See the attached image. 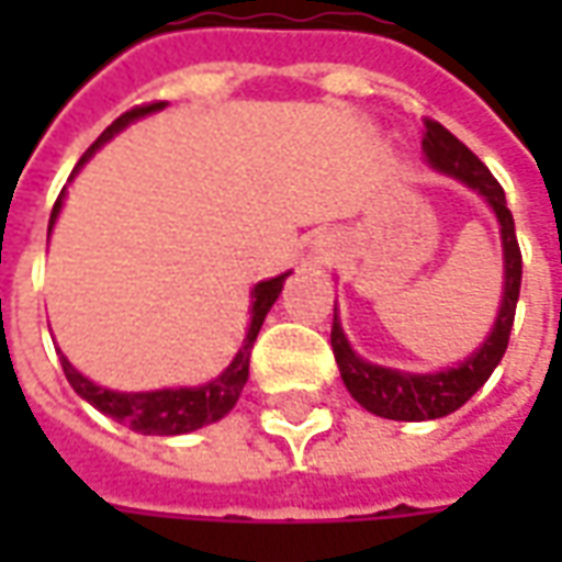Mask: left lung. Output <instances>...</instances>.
<instances>
[{
	"mask_svg": "<svg viewBox=\"0 0 562 562\" xmlns=\"http://www.w3.org/2000/svg\"><path fill=\"white\" fill-rule=\"evenodd\" d=\"M422 149L430 168L458 177L460 183L475 189L479 195L491 204L503 234V261H506V285H503V304L496 316L494 328L487 340L458 367H446L439 373H401L391 367L370 364L364 358L352 352L346 340L337 316V301H334V328H330V346L334 358L340 367V376L355 401L364 406L367 413L391 422H430L460 409L470 401L475 391L491 379L496 364L503 361L508 346V334L515 325V306L520 294V246L515 237V220L506 207V192L496 183L494 173L484 168V161L472 153L467 144H460L442 123L424 120Z\"/></svg>",
	"mask_w": 562,
	"mask_h": 562,
	"instance_id": "1",
	"label": "left lung"
}]
</instances>
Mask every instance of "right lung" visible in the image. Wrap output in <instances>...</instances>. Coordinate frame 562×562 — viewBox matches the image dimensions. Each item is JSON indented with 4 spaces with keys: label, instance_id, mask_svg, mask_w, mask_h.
I'll use <instances>...</instances> for the list:
<instances>
[{
    "label": "right lung",
    "instance_id": "right-lung-1",
    "mask_svg": "<svg viewBox=\"0 0 562 562\" xmlns=\"http://www.w3.org/2000/svg\"><path fill=\"white\" fill-rule=\"evenodd\" d=\"M161 108H165V102L138 104V108H132V111H126L123 116H116L114 123L99 135V140L83 153V159L78 161V168H83V161L90 159L92 153L102 147L104 140L114 138L120 128H126L128 123H135V120L153 114V111H161ZM78 168H75V173H78ZM75 173H71V177H75ZM63 198H66V192L56 198L47 234H50L56 216H59ZM285 277H289V273H280V277H273V280L258 282L256 289H252V322H249V330H246L244 349L234 355L232 364L225 367L220 376L213 379V382H207V385H198V389H161L126 394V391H111L102 389V385H95V382H90L83 373H78V370L71 367V361H68L66 355H59L68 385L78 391L80 397L90 403V406H95L99 413H104L108 418H114V422L126 424L135 434L144 436L192 434V430L204 427V424L220 422L222 415L232 413L234 403L240 397V391H244L246 379H249L252 342H256L258 330H261V322H265V316L270 313L273 301L280 297Z\"/></svg>",
    "mask_w": 562,
    "mask_h": 562
}]
</instances>
